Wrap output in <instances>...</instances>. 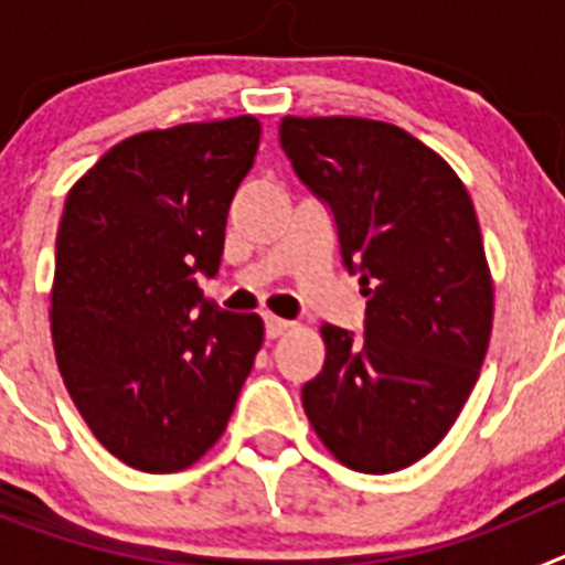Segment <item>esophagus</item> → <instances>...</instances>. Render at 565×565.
<instances>
[{"mask_svg":"<svg viewBox=\"0 0 565 565\" xmlns=\"http://www.w3.org/2000/svg\"><path fill=\"white\" fill-rule=\"evenodd\" d=\"M294 322H288V319H279V317H266V333H268V339H277V337H282V333H288V331H294Z\"/></svg>","mask_w":565,"mask_h":565,"instance_id":"34e87169","label":"esophagus"}]
</instances>
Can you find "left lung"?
Returning a JSON list of instances; mask_svg holds the SVG:
<instances>
[{
    "mask_svg": "<svg viewBox=\"0 0 565 565\" xmlns=\"http://www.w3.org/2000/svg\"><path fill=\"white\" fill-rule=\"evenodd\" d=\"M279 143L331 206L367 297L364 337L319 328L326 364L302 407L344 467L396 472L450 433L487 356L495 291L476 206L456 169L396 124L286 115Z\"/></svg>",
    "mask_w": 565,
    "mask_h": 565,
    "instance_id": "1",
    "label": "left lung"
}]
</instances>
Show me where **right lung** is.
Masks as SVG:
<instances>
[{"mask_svg":"<svg viewBox=\"0 0 565 565\" xmlns=\"http://www.w3.org/2000/svg\"><path fill=\"white\" fill-rule=\"evenodd\" d=\"M259 121L149 129L73 183L56 237L50 333L82 418L118 461L178 472L223 436L266 328L203 299Z\"/></svg>","mask_w":565,"mask_h":565,"instance_id":"add662e5","label":"right lung"}]
</instances>
